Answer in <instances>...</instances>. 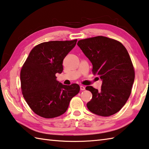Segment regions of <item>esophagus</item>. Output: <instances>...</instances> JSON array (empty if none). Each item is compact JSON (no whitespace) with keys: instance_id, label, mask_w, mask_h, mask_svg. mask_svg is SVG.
Here are the masks:
<instances>
[{"instance_id":"obj_1","label":"esophagus","mask_w":149,"mask_h":149,"mask_svg":"<svg viewBox=\"0 0 149 149\" xmlns=\"http://www.w3.org/2000/svg\"><path fill=\"white\" fill-rule=\"evenodd\" d=\"M80 89L81 91H84L85 89V87L84 86V85H80Z\"/></svg>"}]
</instances>
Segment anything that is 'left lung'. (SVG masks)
<instances>
[{"label":"left lung","mask_w":149,"mask_h":149,"mask_svg":"<svg viewBox=\"0 0 149 149\" xmlns=\"http://www.w3.org/2000/svg\"><path fill=\"white\" fill-rule=\"evenodd\" d=\"M77 45L91 62L93 74L102 81L100 91L85 88L93 95L87 108L100 116L116 114L129 99L135 79L127 50L119 41L103 36L80 40Z\"/></svg>","instance_id":"8db88e82"}]
</instances>
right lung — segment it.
<instances>
[{
	"label": "right lung",
	"instance_id": "1",
	"mask_svg": "<svg viewBox=\"0 0 149 149\" xmlns=\"http://www.w3.org/2000/svg\"><path fill=\"white\" fill-rule=\"evenodd\" d=\"M73 41L45 42L31 50L20 72L22 94L35 114L56 118L66 112L70 102L79 92V85H63L56 74L63 71V60L74 49Z\"/></svg>",
	"mask_w": 149,
	"mask_h": 149
}]
</instances>
